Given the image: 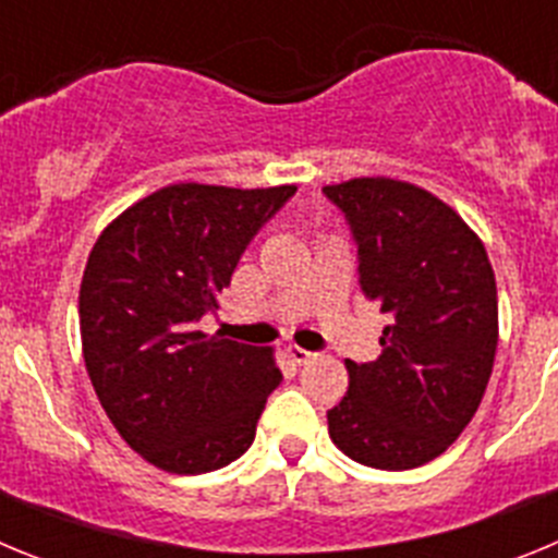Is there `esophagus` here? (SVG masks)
<instances>
[{
  "mask_svg": "<svg viewBox=\"0 0 558 558\" xmlns=\"http://www.w3.org/2000/svg\"><path fill=\"white\" fill-rule=\"evenodd\" d=\"M284 354H288L293 363H299V366H304V363H310V360L315 357V352H310V349H302V347H293V343L284 347Z\"/></svg>",
  "mask_w": 558,
  "mask_h": 558,
  "instance_id": "1",
  "label": "esophagus"
}]
</instances>
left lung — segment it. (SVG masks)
Segmentation results:
<instances>
[{
	"instance_id": "obj_1",
	"label": "left lung",
	"mask_w": 558,
	"mask_h": 558,
	"mask_svg": "<svg viewBox=\"0 0 558 558\" xmlns=\"http://www.w3.org/2000/svg\"><path fill=\"white\" fill-rule=\"evenodd\" d=\"M357 243L360 288L391 315L383 354L347 360L349 391L327 413L343 456L413 470L463 433L489 386L497 284L481 236L433 192L397 179L324 186Z\"/></svg>"
}]
</instances>
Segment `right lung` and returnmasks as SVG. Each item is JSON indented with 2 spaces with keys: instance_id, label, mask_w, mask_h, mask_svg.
Instances as JSON below:
<instances>
[{
  "instance_id": "obj_1",
  "label": "right lung",
  "mask_w": 558,
  "mask_h": 558,
  "mask_svg": "<svg viewBox=\"0 0 558 558\" xmlns=\"http://www.w3.org/2000/svg\"><path fill=\"white\" fill-rule=\"evenodd\" d=\"M293 184H170L102 229L81 282L83 360L131 450L172 475L236 461L279 383L274 349L206 335L245 245Z\"/></svg>"
}]
</instances>
